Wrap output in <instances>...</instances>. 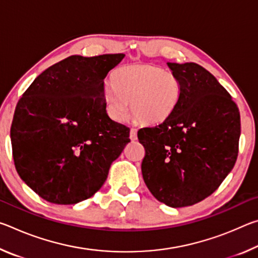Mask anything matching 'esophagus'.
<instances>
[{"instance_id":"34e87169","label":"esophagus","mask_w":258,"mask_h":258,"mask_svg":"<svg viewBox=\"0 0 258 258\" xmlns=\"http://www.w3.org/2000/svg\"><path fill=\"white\" fill-rule=\"evenodd\" d=\"M130 139L132 140V141H135V140L138 139V130L132 127L130 131Z\"/></svg>"}]
</instances>
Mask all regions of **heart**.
Wrapping results in <instances>:
<instances>
[{"mask_svg":"<svg viewBox=\"0 0 258 258\" xmlns=\"http://www.w3.org/2000/svg\"><path fill=\"white\" fill-rule=\"evenodd\" d=\"M113 84L103 91L106 111L115 121H124L132 111L147 124H158L175 110L181 84L172 72L152 63L121 67L113 75Z\"/></svg>","mask_w":258,"mask_h":258,"instance_id":"b5f03b06","label":"heart"}]
</instances>
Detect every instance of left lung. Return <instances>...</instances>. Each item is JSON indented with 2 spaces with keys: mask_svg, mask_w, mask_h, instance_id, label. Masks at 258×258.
Returning a JSON list of instances; mask_svg holds the SVG:
<instances>
[{
  "mask_svg": "<svg viewBox=\"0 0 258 258\" xmlns=\"http://www.w3.org/2000/svg\"><path fill=\"white\" fill-rule=\"evenodd\" d=\"M181 84L175 110L139 130L141 169L152 196L169 207L202 202L215 191L238 157L240 113L223 86L195 62H167Z\"/></svg>",
  "mask_w": 258,
  "mask_h": 258,
  "instance_id": "obj_1",
  "label": "left lung"
}]
</instances>
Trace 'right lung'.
<instances>
[{
    "label": "right lung",
    "instance_id": "obj_1",
    "mask_svg": "<svg viewBox=\"0 0 258 258\" xmlns=\"http://www.w3.org/2000/svg\"><path fill=\"white\" fill-rule=\"evenodd\" d=\"M125 54L71 55L38 75L17 103L10 137L15 166L46 202L74 205L92 197L131 141L111 120L104 78Z\"/></svg>",
    "mask_w": 258,
    "mask_h": 258
}]
</instances>
